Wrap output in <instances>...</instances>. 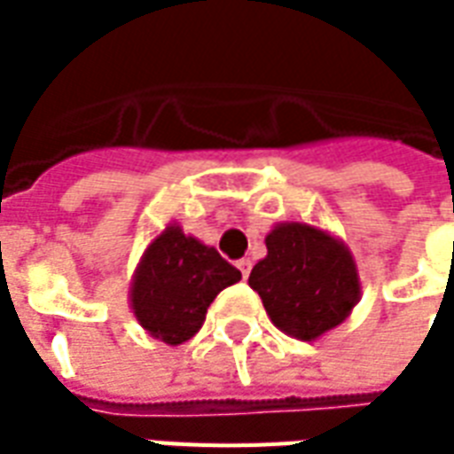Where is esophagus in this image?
I'll return each instance as SVG.
<instances>
[{"instance_id": "34e87169", "label": "esophagus", "mask_w": 454, "mask_h": 454, "mask_svg": "<svg viewBox=\"0 0 454 454\" xmlns=\"http://www.w3.org/2000/svg\"><path fill=\"white\" fill-rule=\"evenodd\" d=\"M236 265H238V270H240V275H243V279H247V275H250V267H253V262H250L247 257H243V260H238Z\"/></svg>"}]
</instances>
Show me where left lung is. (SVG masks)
I'll use <instances>...</instances> for the list:
<instances>
[{
	"mask_svg": "<svg viewBox=\"0 0 454 454\" xmlns=\"http://www.w3.org/2000/svg\"><path fill=\"white\" fill-rule=\"evenodd\" d=\"M247 285L272 324L299 340H314L345 321L360 299L352 255L340 240L306 223H282L265 238Z\"/></svg>",
	"mask_w": 454,
	"mask_h": 454,
	"instance_id": "1",
	"label": "left lung"
}]
</instances>
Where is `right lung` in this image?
<instances>
[{"instance_id":"1","label":"right lung","mask_w":454,"mask_h":454,"mask_svg":"<svg viewBox=\"0 0 454 454\" xmlns=\"http://www.w3.org/2000/svg\"><path fill=\"white\" fill-rule=\"evenodd\" d=\"M238 279L240 272L214 247L169 226L140 260L130 286V306L150 335L179 345L201 328L218 292Z\"/></svg>"}]
</instances>
